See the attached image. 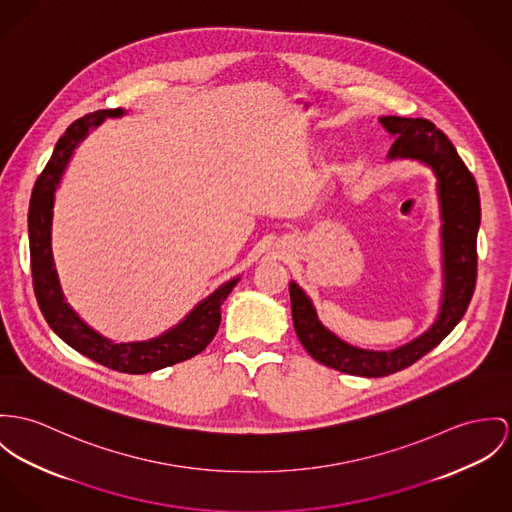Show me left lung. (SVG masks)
<instances>
[{
  "label": "left lung",
  "mask_w": 512,
  "mask_h": 512,
  "mask_svg": "<svg viewBox=\"0 0 512 512\" xmlns=\"http://www.w3.org/2000/svg\"><path fill=\"white\" fill-rule=\"evenodd\" d=\"M380 122L395 138L388 159H417L433 169L438 181L444 273L438 317L423 335L399 349L366 351L331 333L319 321L310 296L294 280L290 282L294 329L304 349L329 368L364 378L390 376L411 366L433 351L464 317L475 290L477 230L481 220L475 179L442 130L427 118L382 117Z\"/></svg>",
  "instance_id": "1"
}]
</instances>
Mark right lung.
Listing matches in <instances>:
<instances>
[{"label":"right lung","mask_w":512,"mask_h":512,"mask_svg":"<svg viewBox=\"0 0 512 512\" xmlns=\"http://www.w3.org/2000/svg\"><path fill=\"white\" fill-rule=\"evenodd\" d=\"M122 109H103L78 118L68 126L64 136L56 142L52 158L35 183L29 206V243H31V269L33 286L40 312L52 331L78 353L124 374H146L177 362L189 360L202 353L214 339L220 327V308L239 280L232 278L214 290L208 298L198 302L189 315L167 329L159 337L138 343H115L95 329H91L72 306L60 286L52 255V216L56 189L62 181L66 165L74 156L79 142L91 128L99 126L105 117H122Z\"/></svg>","instance_id":"add662e5"}]
</instances>
